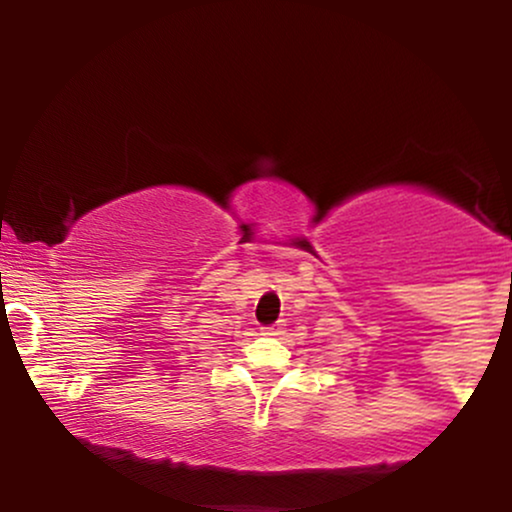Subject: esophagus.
Masks as SVG:
<instances>
[{
	"instance_id": "obj_1",
	"label": "esophagus",
	"mask_w": 512,
	"mask_h": 512,
	"mask_svg": "<svg viewBox=\"0 0 512 512\" xmlns=\"http://www.w3.org/2000/svg\"><path fill=\"white\" fill-rule=\"evenodd\" d=\"M281 332H284V322H276L272 327H262V334H267V337H279Z\"/></svg>"
}]
</instances>
